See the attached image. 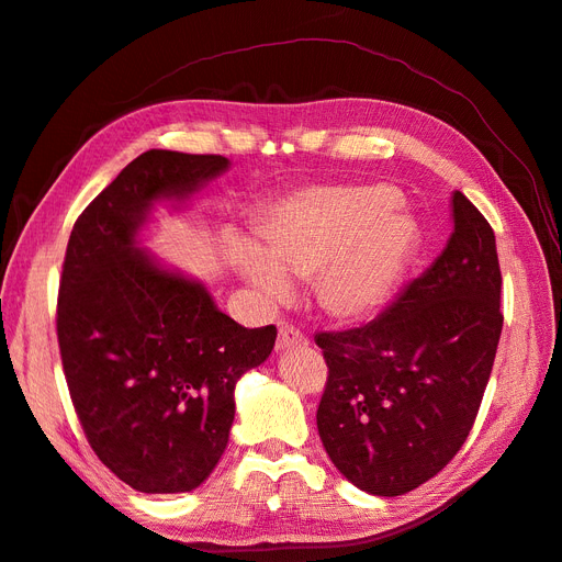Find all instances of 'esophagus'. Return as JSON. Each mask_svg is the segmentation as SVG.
<instances>
[{
  "mask_svg": "<svg viewBox=\"0 0 562 562\" xmlns=\"http://www.w3.org/2000/svg\"><path fill=\"white\" fill-rule=\"evenodd\" d=\"M297 345H307V337L302 335L300 328L291 326V323H279V337H277V349L285 351Z\"/></svg>",
  "mask_w": 562,
  "mask_h": 562,
  "instance_id": "esophagus-1",
  "label": "esophagus"
}]
</instances>
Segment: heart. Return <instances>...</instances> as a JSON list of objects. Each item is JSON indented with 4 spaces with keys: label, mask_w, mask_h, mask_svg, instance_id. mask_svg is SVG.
<instances>
[{
    "label": "heart",
    "mask_w": 562,
    "mask_h": 562,
    "mask_svg": "<svg viewBox=\"0 0 562 562\" xmlns=\"http://www.w3.org/2000/svg\"><path fill=\"white\" fill-rule=\"evenodd\" d=\"M396 201L389 184L310 187L262 215L258 246L232 241L229 260L267 302L291 295L288 279H312L323 310L361 318L389 297L415 244Z\"/></svg>",
    "instance_id": "1"
}]
</instances>
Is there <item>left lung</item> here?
Returning a JSON list of instances; mask_svg holds the SVG:
<instances>
[{"mask_svg": "<svg viewBox=\"0 0 562 562\" xmlns=\"http://www.w3.org/2000/svg\"><path fill=\"white\" fill-rule=\"evenodd\" d=\"M446 250L375 318L314 335L328 366L316 411L333 464L370 495L398 497L464 446L502 335L495 232L452 196Z\"/></svg>", "mask_w": 562, "mask_h": 562, "instance_id": "1", "label": "left lung"}]
</instances>
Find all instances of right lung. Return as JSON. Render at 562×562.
Wrapping results in <instances>:
<instances>
[{
	"label": "right lung",
	"mask_w": 562,
	"mask_h": 562,
	"mask_svg": "<svg viewBox=\"0 0 562 562\" xmlns=\"http://www.w3.org/2000/svg\"><path fill=\"white\" fill-rule=\"evenodd\" d=\"M227 164L145 151L81 211L65 250L56 333L75 413L100 462L147 495L209 479L229 440L236 380L274 349V326H239L206 288L135 248L151 201L182 199Z\"/></svg>",
	"instance_id": "obj_1"
}]
</instances>
